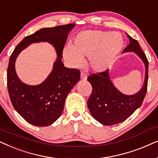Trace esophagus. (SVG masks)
<instances>
[{
    "label": "esophagus",
    "mask_w": 158,
    "mask_h": 158,
    "mask_svg": "<svg viewBox=\"0 0 158 158\" xmlns=\"http://www.w3.org/2000/svg\"><path fill=\"white\" fill-rule=\"evenodd\" d=\"M81 79H82V80H87V75L85 73H84V72H81Z\"/></svg>",
    "instance_id": "esophagus-1"
}]
</instances>
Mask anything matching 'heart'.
<instances>
[{
  "label": "heart",
  "mask_w": 158,
  "mask_h": 158,
  "mask_svg": "<svg viewBox=\"0 0 158 158\" xmlns=\"http://www.w3.org/2000/svg\"><path fill=\"white\" fill-rule=\"evenodd\" d=\"M123 46L124 40L119 32L87 30L75 37L73 45L64 48L63 56L73 68L81 67L85 56H89L91 68L95 71H102L112 66Z\"/></svg>",
  "instance_id": "heart-1"
}]
</instances>
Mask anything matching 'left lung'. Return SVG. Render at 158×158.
I'll return each mask as SVG.
<instances>
[{
  "label": "left lung",
  "instance_id": "left-lung-1",
  "mask_svg": "<svg viewBox=\"0 0 158 158\" xmlns=\"http://www.w3.org/2000/svg\"><path fill=\"white\" fill-rule=\"evenodd\" d=\"M127 36L130 43L123 52H134L145 66L144 81L142 89L132 95L121 93L111 81L108 69L97 74L93 73L87 78L92 87V94L87 101L88 108L96 121L106 126L121 123L133 114L142 106L148 89V58L138 42L129 35Z\"/></svg>",
  "mask_w": 158,
  "mask_h": 158
}]
</instances>
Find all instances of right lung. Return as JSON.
Here are the masks:
<instances>
[{
	"label": "right lung",
	"instance_id": "right-lung-1",
	"mask_svg": "<svg viewBox=\"0 0 158 158\" xmlns=\"http://www.w3.org/2000/svg\"><path fill=\"white\" fill-rule=\"evenodd\" d=\"M74 24L43 28L22 40L10 56L7 70V86L14 108L31 124L37 127L51 125L60 116L65 100L71 89L80 79V71L69 69L62 62L63 50L69 33ZM48 41L54 46L57 58L52 73L38 85L22 83L15 70V62L20 52L31 44Z\"/></svg>",
	"mask_w": 158,
	"mask_h": 158
}]
</instances>
